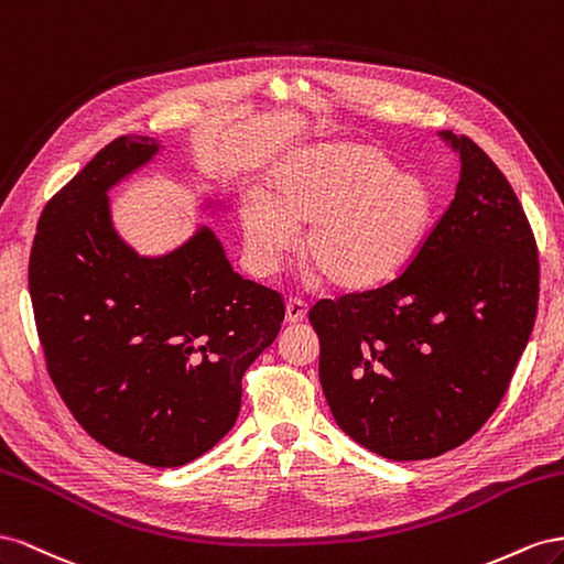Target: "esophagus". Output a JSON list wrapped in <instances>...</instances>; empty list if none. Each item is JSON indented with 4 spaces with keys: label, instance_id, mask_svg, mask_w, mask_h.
I'll return each instance as SVG.
<instances>
[{
    "label": "esophagus",
    "instance_id": "esophagus-1",
    "mask_svg": "<svg viewBox=\"0 0 564 564\" xmlns=\"http://www.w3.org/2000/svg\"><path fill=\"white\" fill-rule=\"evenodd\" d=\"M307 318V304L302 300H288L285 302V321L288 324H302Z\"/></svg>",
    "mask_w": 564,
    "mask_h": 564
}]
</instances>
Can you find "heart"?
<instances>
[{
    "instance_id": "b5f03b06",
    "label": "heart",
    "mask_w": 564,
    "mask_h": 564,
    "mask_svg": "<svg viewBox=\"0 0 564 564\" xmlns=\"http://www.w3.org/2000/svg\"><path fill=\"white\" fill-rule=\"evenodd\" d=\"M434 193L417 174L397 172L371 143L318 141L283 153L267 174V191L240 200V231L250 267L271 276L297 248L333 285L366 291L404 269L434 219Z\"/></svg>"
}]
</instances>
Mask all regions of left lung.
Returning <instances> with one entry per match:
<instances>
[{
	"instance_id": "1",
	"label": "left lung",
	"mask_w": 564,
	"mask_h": 564,
	"mask_svg": "<svg viewBox=\"0 0 564 564\" xmlns=\"http://www.w3.org/2000/svg\"><path fill=\"white\" fill-rule=\"evenodd\" d=\"M456 198L399 279L310 312L340 430L390 460L468 442L506 394L534 328L539 252L522 205L468 137Z\"/></svg>"
}]
</instances>
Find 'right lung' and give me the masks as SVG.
<instances>
[{
    "mask_svg": "<svg viewBox=\"0 0 564 564\" xmlns=\"http://www.w3.org/2000/svg\"><path fill=\"white\" fill-rule=\"evenodd\" d=\"M165 151L127 134L46 203L28 285L46 368L91 437L153 468H180L227 434L240 378L276 340L281 297L234 271L207 224L180 246L141 254L112 217L110 191ZM205 219L231 200L203 193Z\"/></svg>",
    "mask_w": 564,
    "mask_h": 564,
    "instance_id": "right-lung-1",
    "label": "right lung"
}]
</instances>
